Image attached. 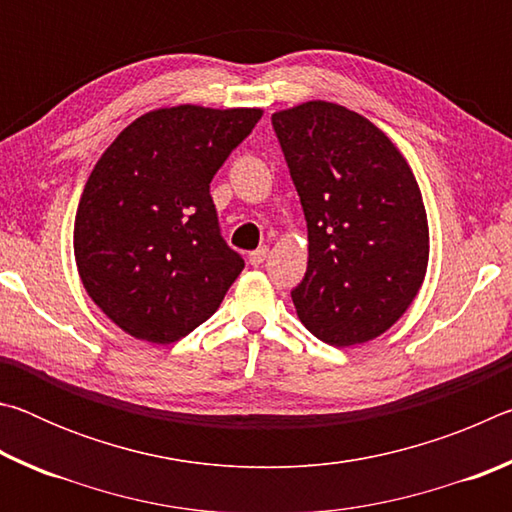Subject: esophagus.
Segmentation results:
<instances>
[{
  "instance_id": "esophagus-1",
  "label": "esophagus",
  "mask_w": 512,
  "mask_h": 512,
  "mask_svg": "<svg viewBox=\"0 0 512 512\" xmlns=\"http://www.w3.org/2000/svg\"><path fill=\"white\" fill-rule=\"evenodd\" d=\"M266 255H268V248L266 246H262V248H257V250H253V253H248V262L253 264V266H259L266 259Z\"/></svg>"
}]
</instances>
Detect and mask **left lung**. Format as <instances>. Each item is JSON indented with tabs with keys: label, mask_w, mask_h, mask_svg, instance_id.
Returning <instances> with one entry per match:
<instances>
[{
	"label": "left lung",
	"mask_w": 512,
	"mask_h": 512,
	"mask_svg": "<svg viewBox=\"0 0 512 512\" xmlns=\"http://www.w3.org/2000/svg\"><path fill=\"white\" fill-rule=\"evenodd\" d=\"M271 121L307 221V273L291 291L298 318L336 348L375 339L427 273V212L409 162L336 103L307 101Z\"/></svg>",
	"instance_id": "1"
}]
</instances>
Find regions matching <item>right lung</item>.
I'll return each instance as SVG.
<instances>
[{"mask_svg":"<svg viewBox=\"0 0 512 512\" xmlns=\"http://www.w3.org/2000/svg\"><path fill=\"white\" fill-rule=\"evenodd\" d=\"M259 119V108L151 110L94 164L76 210L74 257L94 305L126 334L183 339L244 271L221 237L210 183Z\"/></svg>","mask_w":512,"mask_h":512,"instance_id":"obj_1","label":"right lung"}]
</instances>
